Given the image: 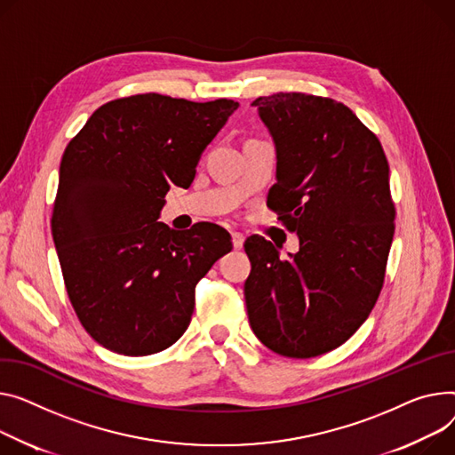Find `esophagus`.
<instances>
[{"label":"esophagus","instance_id":"34e87169","mask_svg":"<svg viewBox=\"0 0 455 455\" xmlns=\"http://www.w3.org/2000/svg\"><path fill=\"white\" fill-rule=\"evenodd\" d=\"M230 235H232V245H234V249H241V247H243V243H245V237H243V234L232 232Z\"/></svg>","mask_w":455,"mask_h":455}]
</instances>
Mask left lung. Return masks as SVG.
<instances>
[{"instance_id": "obj_1", "label": "left lung", "mask_w": 455, "mask_h": 455, "mask_svg": "<svg viewBox=\"0 0 455 455\" xmlns=\"http://www.w3.org/2000/svg\"><path fill=\"white\" fill-rule=\"evenodd\" d=\"M252 106L276 149L267 206L299 247L282 258L247 237L249 322L268 349L311 358L342 346L380 294L395 220L389 166L379 139L332 99L276 93Z\"/></svg>"}]
</instances>
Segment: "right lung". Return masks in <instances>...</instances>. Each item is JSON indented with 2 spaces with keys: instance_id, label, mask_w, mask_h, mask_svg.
I'll return each mask as SVG.
<instances>
[{
  "instance_id": "right-lung-1",
  "label": "right lung",
  "mask_w": 455,
  "mask_h": 455,
  "mask_svg": "<svg viewBox=\"0 0 455 455\" xmlns=\"http://www.w3.org/2000/svg\"><path fill=\"white\" fill-rule=\"evenodd\" d=\"M237 106L118 99L68 144L51 230L75 313L106 349L144 356L177 342L196 285L230 252V234L218 225L177 232L157 220L170 187L192 185L204 148Z\"/></svg>"
}]
</instances>
